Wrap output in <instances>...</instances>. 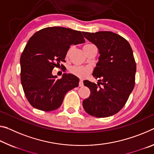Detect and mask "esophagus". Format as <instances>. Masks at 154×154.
<instances>
[{"mask_svg":"<svg viewBox=\"0 0 154 154\" xmlns=\"http://www.w3.org/2000/svg\"><path fill=\"white\" fill-rule=\"evenodd\" d=\"M84 86V83H83V80L82 79H80L79 80V87H82Z\"/></svg>","mask_w":154,"mask_h":154,"instance_id":"34e87169","label":"esophagus"}]
</instances>
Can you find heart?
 I'll list each match as a JSON object with an SVG mask.
<instances>
[{
  "label": "heart",
  "mask_w": 154,
  "mask_h": 154,
  "mask_svg": "<svg viewBox=\"0 0 154 154\" xmlns=\"http://www.w3.org/2000/svg\"><path fill=\"white\" fill-rule=\"evenodd\" d=\"M89 46V45H86L84 46ZM69 50L67 53V55L69 54L70 53ZM70 72L73 74L75 76H77L78 77L80 78H84L85 77H86L89 74L91 71V69L88 66H72L71 68H70Z\"/></svg>",
  "instance_id": "1"
}]
</instances>
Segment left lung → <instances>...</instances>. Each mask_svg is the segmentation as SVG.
<instances>
[{"mask_svg": "<svg viewBox=\"0 0 154 154\" xmlns=\"http://www.w3.org/2000/svg\"><path fill=\"white\" fill-rule=\"evenodd\" d=\"M98 48L100 56L92 72L98 84L84 82L90 94L83 101L90 115L104 118L114 115L125 106L135 85L136 65L131 46L125 38L112 31L83 32ZM102 85L101 87L98 83Z\"/></svg>", "mask_w": 154, "mask_h": 154, "instance_id": "left-lung-1", "label": "left lung"}]
</instances>
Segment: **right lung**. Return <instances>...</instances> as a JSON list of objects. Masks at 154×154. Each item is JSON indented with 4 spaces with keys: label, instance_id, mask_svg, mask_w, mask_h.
<instances>
[{
    "label": "right lung",
    "instance_id": "add662e5",
    "mask_svg": "<svg viewBox=\"0 0 154 154\" xmlns=\"http://www.w3.org/2000/svg\"><path fill=\"white\" fill-rule=\"evenodd\" d=\"M79 31L54 26L34 33L22 53L21 84L26 99L33 108L46 112L57 109L65 94L79 86V79L64 73L60 79L52 70L65 62L70 45L85 42ZM61 66H64L61 65Z\"/></svg>",
    "mask_w": 154,
    "mask_h": 154
}]
</instances>
